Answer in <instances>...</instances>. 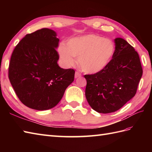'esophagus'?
<instances>
[{
	"label": "esophagus",
	"instance_id": "34e87169",
	"mask_svg": "<svg viewBox=\"0 0 152 152\" xmlns=\"http://www.w3.org/2000/svg\"><path fill=\"white\" fill-rule=\"evenodd\" d=\"M81 76H82L81 73H80V72H78V71H76V72H75V78H78V77H80Z\"/></svg>",
	"mask_w": 152,
	"mask_h": 152
}]
</instances>
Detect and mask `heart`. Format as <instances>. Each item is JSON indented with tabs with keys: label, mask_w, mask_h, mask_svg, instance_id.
<instances>
[{
	"label": "heart",
	"mask_w": 152,
	"mask_h": 152,
	"mask_svg": "<svg viewBox=\"0 0 152 152\" xmlns=\"http://www.w3.org/2000/svg\"><path fill=\"white\" fill-rule=\"evenodd\" d=\"M115 51L114 44L95 34H88L70 40L67 47L61 44L59 53L66 66H73L75 59L83 72L95 74L101 72L110 62Z\"/></svg>",
	"instance_id": "1"
}]
</instances>
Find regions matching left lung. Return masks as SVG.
Here are the masks:
<instances>
[{"mask_svg": "<svg viewBox=\"0 0 152 152\" xmlns=\"http://www.w3.org/2000/svg\"><path fill=\"white\" fill-rule=\"evenodd\" d=\"M115 51L110 62L101 72L86 74V96L90 106L99 113L118 110L135 95L142 76L139 56L121 38L114 40Z\"/></svg>", "mask_w": 152, "mask_h": 152, "instance_id": "obj_1", "label": "left lung"}]
</instances>
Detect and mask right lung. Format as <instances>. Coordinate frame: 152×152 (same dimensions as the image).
Listing matches in <instances>:
<instances>
[{
	"mask_svg": "<svg viewBox=\"0 0 152 152\" xmlns=\"http://www.w3.org/2000/svg\"><path fill=\"white\" fill-rule=\"evenodd\" d=\"M56 32L44 28L27 34L13 51L8 78L16 95L27 107L53 108L74 81L75 70L61 69Z\"/></svg>",
	"mask_w": 152,
	"mask_h": 152,
	"instance_id": "1",
	"label": "right lung"
}]
</instances>
